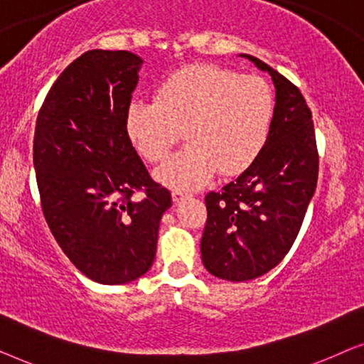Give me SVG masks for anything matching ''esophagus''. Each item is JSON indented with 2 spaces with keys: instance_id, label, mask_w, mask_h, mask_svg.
I'll use <instances>...</instances> for the list:
<instances>
[{
  "instance_id": "34e87169",
  "label": "esophagus",
  "mask_w": 364,
  "mask_h": 364,
  "mask_svg": "<svg viewBox=\"0 0 364 364\" xmlns=\"http://www.w3.org/2000/svg\"><path fill=\"white\" fill-rule=\"evenodd\" d=\"M186 197H187V193H186V192L177 191V188H176V191H172V200L176 202V203H178L181 200H183V198H186Z\"/></svg>"
}]
</instances>
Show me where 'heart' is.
Returning a JSON list of instances; mask_svg holds the SVG:
<instances>
[{
	"mask_svg": "<svg viewBox=\"0 0 364 364\" xmlns=\"http://www.w3.org/2000/svg\"><path fill=\"white\" fill-rule=\"evenodd\" d=\"M273 109L275 99L265 79L191 64L159 84L156 101L129 104L126 131L136 151L157 164L168 156L183 129L191 144L157 168L156 177L177 191H192L217 171L238 176L260 157Z\"/></svg>",
	"mask_w": 364,
	"mask_h": 364,
	"instance_id": "1",
	"label": "heart"
}]
</instances>
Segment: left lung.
Returning <instances> with one entry per match:
<instances>
[{
    "label": "left lung",
    "instance_id": "left-lung-1",
    "mask_svg": "<svg viewBox=\"0 0 364 364\" xmlns=\"http://www.w3.org/2000/svg\"><path fill=\"white\" fill-rule=\"evenodd\" d=\"M240 56L270 74L277 92L260 157L220 192L205 196L202 262L208 273L228 282L253 280L283 260L318 181L315 129L300 89L260 59Z\"/></svg>",
    "mask_w": 364,
    "mask_h": 364
}]
</instances>
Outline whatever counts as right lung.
Returning a JSON list of instances; mask_svg holds the SVG:
<instances>
[{
	"label": "right lung",
	"instance_id": "1",
	"mask_svg": "<svg viewBox=\"0 0 364 364\" xmlns=\"http://www.w3.org/2000/svg\"><path fill=\"white\" fill-rule=\"evenodd\" d=\"M142 63L129 51L84 53L49 89L34 131L44 218L73 265L102 285L149 272L161 218L172 205L126 131ZM139 190L144 197L136 201Z\"/></svg>",
	"mask_w": 364,
	"mask_h": 364
}]
</instances>
